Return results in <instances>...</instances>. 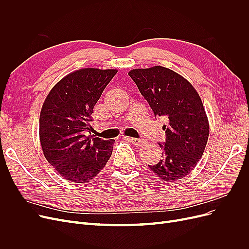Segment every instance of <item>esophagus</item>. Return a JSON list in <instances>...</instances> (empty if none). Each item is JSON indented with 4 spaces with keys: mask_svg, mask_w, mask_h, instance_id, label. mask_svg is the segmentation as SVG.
Segmentation results:
<instances>
[{
    "mask_svg": "<svg viewBox=\"0 0 249 249\" xmlns=\"http://www.w3.org/2000/svg\"><path fill=\"white\" fill-rule=\"evenodd\" d=\"M126 140H129L130 142H132L134 145H137V146H141L145 143V140L143 139H139V138H133V137H125Z\"/></svg>",
    "mask_w": 249,
    "mask_h": 249,
    "instance_id": "obj_1",
    "label": "esophagus"
}]
</instances>
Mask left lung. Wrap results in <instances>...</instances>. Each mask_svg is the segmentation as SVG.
<instances>
[{"label": "left lung", "mask_w": 249, "mask_h": 249, "mask_svg": "<svg viewBox=\"0 0 249 249\" xmlns=\"http://www.w3.org/2000/svg\"><path fill=\"white\" fill-rule=\"evenodd\" d=\"M129 76L136 83L155 116H163L166 139L162 160L148 165L156 176L168 182L185 178L196 166L209 137V122L200 96L180 74L163 66L135 69Z\"/></svg>", "instance_id": "8db88e82"}]
</instances>
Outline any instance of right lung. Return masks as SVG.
<instances>
[{
	"label": "right lung",
	"instance_id": "1",
	"mask_svg": "<svg viewBox=\"0 0 249 249\" xmlns=\"http://www.w3.org/2000/svg\"><path fill=\"white\" fill-rule=\"evenodd\" d=\"M116 72L99 69L73 71L53 87L43 103L39 117L43 155L66 180L86 184L110 159L115 140L92 138L87 132L93 130L95 104Z\"/></svg>",
	"mask_w": 249,
	"mask_h": 249
}]
</instances>
